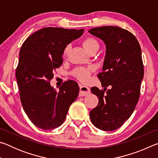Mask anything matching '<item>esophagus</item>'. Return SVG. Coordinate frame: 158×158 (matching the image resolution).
<instances>
[{"label":"esophagus","instance_id":"1","mask_svg":"<svg viewBox=\"0 0 158 158\" xmlns=\"http://www.w3.org/2000/svg\"><path fill=\"white\" fill-rule=\"evenodd\" d=\"M90 93V89L89 87L85 86V85H80V92H79V96H85L89 95Z\"/></svg>","mask_w":158,"mask_h":158}]
</instances>
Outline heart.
<instances>
[{"label": "heart", "mask_w": 158, "mask_h": 158, "mask_svg": "<svg viewBox=\"0 0 158 158\" xmlns=\"http://www.w3.org/2000/svg\"><path fill=\"white\" fill-rule=\"evenodd\" d=\"M84 47L85 48L88 52H90L95 49H99V43L93 37H87L83 42ZM69 50V46H67L64 49L63 54L66 56ZM90 72L91 68H79L74 69L73 71V74L74 77H76L77 79L83 82H87L90 80Z\"/></svg>", "instance_id": "1"}]
</instances>
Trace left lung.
I'll list each match as a JSON object with an SVG mask.
<instances>
[{"label":"left lung","instance_id":"obj_1","mask_svg":"<svg viewBox=\"0 0 158 158\" xmlns=\"http://www.w3.org/2000/svg\"><path fill=\"white\" fill-rule=\"evenodd\" d=\"M89 33L105 44L102 72L98 76L104 90L110 86L106 93L91 88L99 102L90 111V118L98 129L113 131L129 118L139 98L144 73L141 49L133 34L117 26L91 28Z\"/></svg>","mask_w":158,"mask_h":158}]
</instances>
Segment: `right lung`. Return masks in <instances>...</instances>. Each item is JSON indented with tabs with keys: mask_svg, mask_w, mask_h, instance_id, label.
<instances>
[{
	"mask_svg": "<svg viewBox=\"0 0 158 158\" xmlns=\"http://www.w3.org/2000/svg\"><path fill=\"white\" fill-rule=\"evenodd\" d=\"M84 29L47 27L35 32L23 42L16 70L21 105L37 127L49 130L65 121L79 87L68 80L56 91L50 85L53 71L63 63L64 49L84 33Z\"/></svg>",
	"mask_w": 158,
	"mask_h": 158,
	"instance_id": "right-lung-1",
	"label": "right lung"
}]
</instances>
